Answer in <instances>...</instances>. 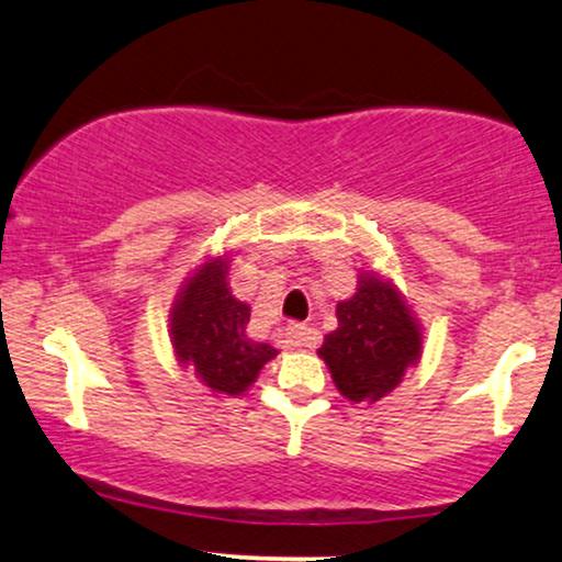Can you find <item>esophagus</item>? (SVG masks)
Masks as SVG:
<instances>
[{
  "label": "esophagus",
  "instance_id": "34e87169",
  "mask_svg": "<svg viewBox=\"0 0 562 562\" xmlns=\"http://www.w3.org/2000/svg\"><path fill=\"white\" fill-rule=\"evenodd\" d=\"M285 337H288V346L293 348H311L319 342V333L306 327V324H290L285 329Z\"/></svg>",
  "mask_w": 562,
  "mask_h": 562
}]
</instances>
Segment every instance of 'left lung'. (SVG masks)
<instances>
[{"label":"left lung","mask_w":562,"mask_h":562,"mask_svg":"<svg viewBox=\"0 0 562 562\" xmlns=\"http://www.w3.org/2000/svg\"><path fill=\"white\" fill-rule=\"evenodd\" d=\"M337 329L316 350L335 387L350 403H376L422 361V324L403 293L376 272L358 274V288L337 303Z\"/></svg>","instance_id":"8db88e82"}]
</instances>
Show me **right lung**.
<instances>
[{
    "mask_svg": "<svg viewBox=\"0 0 562 562\" xmlns=\"http://www.w3.org/2000/svg\"><path fill=\"white\" fill-rule=\"evenodd\" d=\"M229 256H212L182 282L170 311V340L180 367H191L216 395H243L277 350L248 337L251 306L227 282Z\"/></svg>",
    "mask_w": 562,
    "mask_h": 562,
    "instance_id": "1",
    "label": "right lung"
}]
</instances>
